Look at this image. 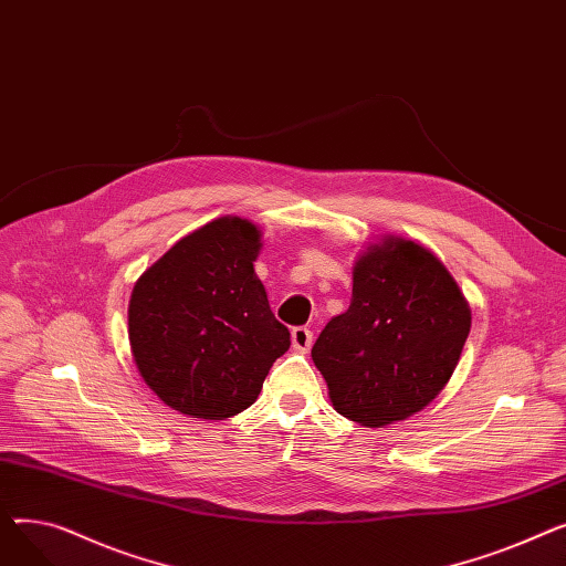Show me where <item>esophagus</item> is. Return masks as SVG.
<instances>
[{
	"label": "esophagus",
	"instance_id": "obj_1",
	"mask_svg": "<svg viewBox=\"0 0 566 566\" xmlns=\"http://www.w3.org/2000/svg\"><path fill=\"white\" fill-rule=\"evenodd\" d=\"M291 342H293L295 350H310L314 335L310 328H305V325H298V328L291 331Z\"/></svg>",
	"mask_w": 566,
	"mask_h": 566
}]
</instances>
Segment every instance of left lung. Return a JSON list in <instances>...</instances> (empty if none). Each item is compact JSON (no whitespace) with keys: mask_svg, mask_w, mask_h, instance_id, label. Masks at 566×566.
<instances>
[{"mask_svg":"<svg viewBox=\"0 0 566 566\" xmlns=\"http://www.w3.org/2000/svg\"><path fill=\"white\" fill-rule=\"evenodd\" d=\"M470 333L454 277L422 245L388 238L353 268L350 307L318 335L312 360L344 418L385 427L448 385Z\"/></svg>","mask_w":566,"mask_h":566,"instance_id":"obj_1","label":"left lung"}]
</instances>
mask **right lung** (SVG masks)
<instances>
[{
  "instance_id": "1",
  "label": "right lung",
  "mask_w": 566,
  "mask_h": 566,
  "mask_svg": "<svg viewBox=\"0 0 566 566\" xmlns=\"http://www.w3.org/2000/svg\"><path fill=\"white\" fill-rule=\"evenodd\" d=\"M259 229L218 218L137 280L128 307L135 365L167 406L203 420L250 408L291 346L254 273Z\"/></svg>"
}]
</instances>
